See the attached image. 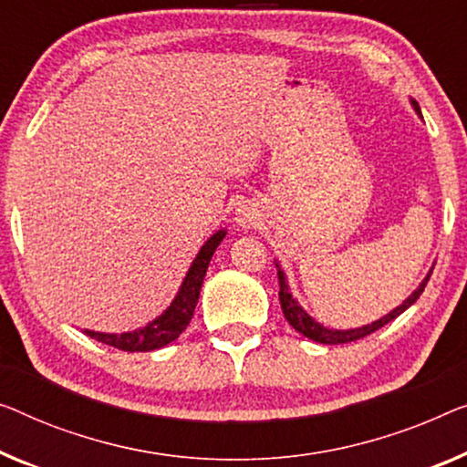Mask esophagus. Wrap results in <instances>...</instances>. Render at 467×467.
Listing matches in <instances>:
<instances>
[{
    "label": "esophagus",
    "instance_id": "obj_1",
    "mask_svg": "<svg viewBox=\"0 0 467 467\" xmlns=\"http://www.w3.org/2000/svg\"><path fill=\"white\" fill-rule=\"evenodd\" d=\"M239 224L241 226L254 224V212L249 210V207H241V210H239Z\"/></svg>",
    "mask_w": 467,
    "mask_h": 467
}]
</instances>
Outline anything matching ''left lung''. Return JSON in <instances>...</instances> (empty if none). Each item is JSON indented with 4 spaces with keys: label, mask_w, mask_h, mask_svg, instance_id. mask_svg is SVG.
<instances>
[{
    "label": "left lung",
    "mask_w": 467,
    "mask_h": 467,
    "mask_svg": "<svg viewBox=\"0 0 467 467\" xmlns=\"http://www.w3.org/2000/svg\"><path fill=\"white\" fill-rule=\"evenodd\" d=\"M411 102H413L417 113H420V107H417V102L415 100H411ZM276 268H278V287H281V289H278V300H281V308H283L285 318H287L289 325L294 327L297 333H302V336L310 337L312 342H318V344H348V342H354V339L367 337L368 333L381 329V327L388 325L389 321H394V318L402 315V312H405L409 306H413L417 302V297H420L423 294V289H426V285L430 281V275H432V270H430L428 276L423 278L420 287H417L413 294L399 306V308H394L384 318H379V321H375L371 325L358 327V329L339 331V329H327V327H323L321 323H317L315 318L308 317V312H306L302 306L294 300V296H291L287 278H285V273L281 270V266H278V264H276Z\"/></svg>",
    "instance_id": "8db88e82"
}]
</instances>
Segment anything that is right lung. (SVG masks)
I'll return each instance as SVG.
<instances>
[{
  "label": "right lung",
  "instance_id": "right-lung-1",
  "mask_svg": "<svg viewBox=\"0 0 467 467\" xmlns=\"http://www.w3.org/2000/svg\"><path fill=\"white\" fill-rule=\"evenodd\" d=\"M226 236V231H218L213 236L207 239V243L201 247V252L194 257L192 266L186 273V278L180 287L178 296L173 297L170 308H167L161 317L155 318V321L149 323L142 329L128 331V333H99V331H88L86 336L99 339V342L119 348L123 352H150L157 350V348H163L173 339L180 337L186 327H189L194 306L199 302L201 285H203V278L207 273V266H210V260L215 252V247L220 245L222 239Z\"/></svg>",
  "mask_w": 467,
  "mask_h": 467
}]
</instances>
